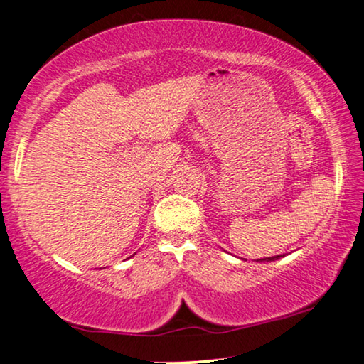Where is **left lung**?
Masks as SVG:
<instances>
[{"instance_id":"left-lung-1","label":"left lung","mask_w":364,"mask_h":364,"mask_svg":"<svg viewBox=\"0 0 364 364\" xmlns=\"http://www.w3.org/2000/svg\"><path fill=\"white\" fill-rule=\"evenodd\" d=\"M279 257H282V255L281 256H272V257H264V259H257V261H276V259H279Z\"/></svg>"}]
</instances>
